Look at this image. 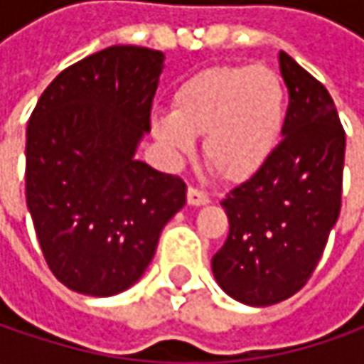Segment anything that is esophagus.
I'll list each match as a JSON object with an SVG mask.
<instances>
[{"label": "esophagus", "mask_w": 364, "mask_h": 364, "mask_svg": "<svg viewBox=\"0 0 364 364\" xmlns=\"http://www.w3.org/2000/svg\"><path fill=\"white\" fill-rule=\"evenodd\" d=\"M210 203L208 192H204L200 188H188V204L190 206H204Z\"/></svg>", "instance_id": "34e87169"}]
</instances>
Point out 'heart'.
Wrapping results in <instances>:
<instances>
[{"instance_id":"1","label":"heart","mask_w":364,"mask_h":364,"mask_svg":"<svg viewBox=\"0 0 364 364\" xmlns=\"http://www.w3.org/2000/svg\"><path fill=\"white\" fill-rule=\"evenodd\" d=\"M287 119L284 78L263 64H218L188 77L172 95V113L151 119L170 160L186 158L203 135V158L225 180H245L269 160Z\"/></svg>"}]
</instances>
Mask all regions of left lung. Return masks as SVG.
<instances>
[{
  "label": "left lung",
  "mask_w": 364,
  "mask_h": 364,
  "mask_svg": "<svg viewBox=\"0 0 364 364\" xmlns=\"http://www.w3.org/2000/svg\"><path fill=\"white\" fill-rule=\"evenodd\" d=\"M279 73L289 91L284 139L220 203L229 237L213 257L218 286L247 306L300 291L341 215L346 135L334 101L284 50Z\"/></svg>",
  "instance_id": "obj_1"
}]
</instances>
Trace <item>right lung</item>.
<instances>
[{
  "label": "right lung",
  "instance_id": "1",
  "mask_svg": "<svg viewBox=\"0 0 364 364\" xmlns=\"http://www.w3.org/2000/svg\"><path fill=\"white\" fill-rule=\"evenodd\" d=\"M164 70L160 50L111 46L42 92L26 132V203L58 282L107 298L147 269L186 184L137 160Z\"/></svg>",
  "mask_w": 364,
  "mask_h": 364
}]
</instances>
